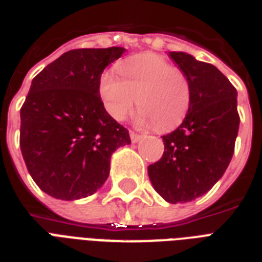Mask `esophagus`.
<instances>
[{"instance_id": "obj_1", "label": "esophagus", "mask_w": 262, "mask_h": 262, "mask_svg": "<svg viewBox=\"0 0 262 262\" xmlns=\"http://www.w3.org/2000/svg\"><path fill=\"white\" fill-rule=\"evenodd\" d=\"M143 139V135H139V133H136V132L130 130V140L133 143H137L139 140Z\"/></svg>"}]
</instances>
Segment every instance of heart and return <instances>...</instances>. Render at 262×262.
<instances>
[{"mask_svg": "<svg viewBox=\"0 0 262 262\" xmlns=\"http://www.w3.org/2000/svg\"><path fill=\"white\" fill-rule=\"evenodd\" d=\"M119 77L104 72L99 91L108 114L122 121L133 110L137 98L139 121L159 130L177 126L186 115L191 99L186 73L163 57L140 54L122 63Z\"/></svg>", "mask_w": 262, "mask_h": 262, "instance_id": "1", "label": "heart"}]
</instances>
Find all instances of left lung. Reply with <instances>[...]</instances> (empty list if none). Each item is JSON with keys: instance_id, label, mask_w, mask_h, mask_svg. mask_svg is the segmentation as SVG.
<instances>
[{"instance_id": "left-lung-1", "label": "left lung", "mask_w": 262, "mask_h": 262, "mask_svg": "<svg viewBox=\"0 0 262 262\" xmlns=\"http://www.w3.org/2000/svg\"><path fill=\"white\" fill-rule=\"evenodd\" d=\"M170 57L186 73L191 99L186 117L175 130L164 135V152L148 166L155 190L167 203H187L215 185L234 154L239 127L236 90L211 63L186 53Z\"/></svg>"}]
</instances>
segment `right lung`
<instances>
[{"instance_id":"right-lung-1","label":"right lung","mask_w":262,"mask_h":262,"mask_svg":"<svg viewBox=\"0 0 262 262\" xmlns=\"http://www.w3.org/2000/svg\"><path fill=\"white\" fill-rule=\"evenodd\" d=\"M125 49H76L32 80L20 108V149L35 183L55 199H84L106 182L129 130L103 106L99 83Z\"/></svg>"}]
</instances>
